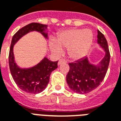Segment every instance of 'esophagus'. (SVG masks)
<instances>
[{
	"label": "esophagus",
	"instance_id": "1",
	"mask_svg": "<svg viewBox=\"0 0 121 121\" xmlns=\"http://www.w3.org/2000/svg\"><path fill=\"white\" fill-rule=\"evenodd\" d=\"M67 62V61L65 60L64 59H60L59 60V62H58V65H60L62 63H66Z\"/></svg>",
	"mask_w": 121,
	"mask_h": 121
}]
</instances>
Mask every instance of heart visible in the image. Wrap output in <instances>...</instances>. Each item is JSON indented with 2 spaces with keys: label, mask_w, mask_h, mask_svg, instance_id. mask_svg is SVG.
<instances>
[{
  "label": "heart",
  "mask_w": 121,
  "mask_h": 121,
  "mask_svg": "<svg viewBox=\"0 0 121 121\" xmlns=\"http://www.w3.org/2000/svg\"><path fill=\"white\" fill-rule=\"evenodd\" d=\"M93 42V33L90 30L70 29L59 33L56 40L49 42L50 50L60 55L62 48H67V54L71 59L83 57L90 50Z\"/></svg>",
  "instance_id": "obj_1"
}]
</instances>
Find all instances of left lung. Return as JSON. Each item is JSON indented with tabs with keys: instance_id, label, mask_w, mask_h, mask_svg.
<instances>
[{
	"instance_id": "8db88e82",
	"label": "left lung",
	"mask_w": 121,
	"mask_h": 121,
	"mask_svg": "<svg viewBox=\"0 0 121 121\" xmlns=\"http://www.w3.org/2000/svg\"><path fill=\"white\" fill-rule=\"evenodd\" d=\"M97 42L104 48L105 54L97 65L90 63L88 57L80 59L75 62L69 63V71L66 81L69 88L74 92L86 94L100 85L104 79L110 62V52L108 43L104 35L98 30Z\"/></svg>"
}]
</instances>
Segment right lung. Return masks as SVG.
<instances>
[{
    "instance_id": "1",
    "label": "right lung",
    "mask_w": 121,
    "mask_h": 121,
    "mask_svg": "<svg viewBox=\"0 0 121 121\" xmlns=\"http://www.w3.org/2000/svg\"><path fill=\"white\" fill-rule=\"evenodd\" d=\"M47 25L37 22H32L19 30L13 36L11 41L9 55V64L11 75L17 86L25 92L36 94L46 88L48 84L50 74L57 68L58 61L52 62L47 57L30 68H21L14 60L13 47L21 37L29 32L36 31L40 32L45 38H48L45 31Z\"/></svg>"
}]
</instances>
